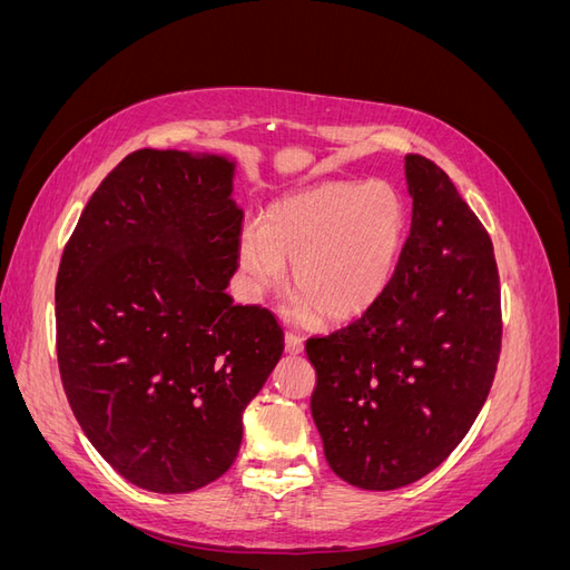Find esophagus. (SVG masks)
Segmentation results:
<instances>
[{"label": "esophagus", "mask_w": 570, "mask_h": 570, "mask_svg": "<svg viewBox=\"0 0 570 570\" xmlns=\"http://www.w3.org/2000/svg\"><path fill=\"white\" fill-rule=\"evenodd\" d=\"M285 352L287 354H302L304 352V340L297 333L285 335Z\"/></svg>", "instance_id": "obj_1"}]
</instances>
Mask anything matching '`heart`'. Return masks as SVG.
<instances>
[{
  "instance_id": "b5f03b06",
  "label": "heart",
  "mask_w": 570,
  "mask_h": 570,
  "mask_svg": "<svg viewBox=\"0 0 570 570\" xmlns=\"http://www.w3.org/2000/svg\"><path fill=\"white\" fill-rule=\"evenodd\" d=\"M406 212L387 183L331 180L273 202L264 223L239 237L247 295L283 287L285 258L302 295L299 314L327 323L352 321L383 297L400 264Z\"/></svg>"
}]
</instances>
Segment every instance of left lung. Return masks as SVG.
<instances>
[{
  "instance_id": "8db88e82",
  "label": "left lung",
  "mask_w": 570,
  "mask_h": 570,
  "mask_svg": "<svg viewBox=\"0 0 570 570\" xmlns=\"http://www.w3.org/2000/svg\"><path fill=\"white\" fill-rule=\"evenodd\" d=\"M411 233L383 297L306 340L312 416L327 465L361 490H396L450 456L485 404L502 299L488 230L444 170L409 154Z\"/></svg>"
}]
</instances>
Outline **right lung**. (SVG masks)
Returning <instances> with one entry per match:
<instances>
[{"mask_svg":"<svg viewBox=\"0 0 570 570\" xmlns=\"http://www.w3.org/2000/svg\"><path fill=\"white\" fill-rule=\"evenodd\" d=\"M235 164L137 149L95 189L57 275L63 392L132 485L180 494L226 473L243 411L285 347L268 308L233 304Z\"/></svg>","mask_w":570,"mask_h":570,"instance_id":"obj_1","label":"right lung"}]
</instances>
